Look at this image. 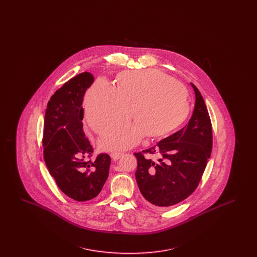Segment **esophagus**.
I'll use <instances>...</instances> for the list:
<instances>
[{
  "label": "esophagus",
  "instance_id": "1",
  "mask_svg": "<svg viewBox=\"0 0 257 257\" xmlns=\"http://www.w3.org/2000/svg\"><path fill=\"white\" fill-rule=\"evenodd\" d=\"M123 153L121 152H112V153H110V157H111V159L114 160H118L121 156H122Z\"/></svg>",
  "mask_w": 257,
  "mask_h": 257
}]
</instances>
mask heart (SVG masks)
I'll return each mask as SVG.
<instances>
[{
  "mask_svg": "<svg viewBox=\"0 0 257 257\" xmlns=\"http://www.w3.org/2000/svg\"><path fill=\"white\" fill-rule=\"evenodd\" d=\"M116 86L98 79L88 89L86 113L90 127L99 135L129 122L134 126L110 132L100 141L104 150L136 146L146 135L160 139L171 134L190 113L188 93L170 75L155 69L130 70L117 75Z\"/></svg>",
  "mask_w": 257,
  "mask_h": 257,
  "instance_id": "heart-1",
  "label": "heart"
}]
</instances>
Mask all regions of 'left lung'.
I'll return each mask as SVG.
<instances>
[{
  "mask_svg": "<svg viewBox=\"0 0 257 257\" xmlns=\"http://www.w3.org/2000/svg\"><path fill=\"white\" fill-rule=\"evenodd\" d=\"M193 115L176 133L143 152L135 173L139 189L147 202L155 207H170L191 196L201 180L210 158L212 124L199 90Z\"/></svg>",
  "mask_w": 257,
  "mask_h": 257,
  "instance_id": "1",
  "label": "left lung"
}]
</instances>
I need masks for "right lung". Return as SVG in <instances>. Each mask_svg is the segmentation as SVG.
<instances>
[{"instance_id":"add662e5","label":"right lung","mask_w":257,"mask_h":257,"mask_svg":"<svg viewBox=\"0 0 257 257\" xmlns=\"http://www.w3.org/2000/svg\"><path fill=\"white\" fill-rule=\"evenodd\" d=\"M93 76L83 72L70 79L50 98L44 117L43 156L61 192L76 201L99 195L109 176L110 158L93 148L83 131V98Z\"/></svg>"}]
</instances>
